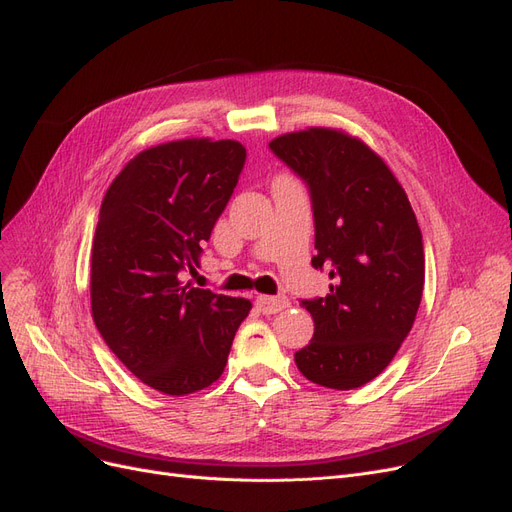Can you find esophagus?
Returning <instances> with one entry per match:
<instances>
[{
	"label": "esophagus",
	"mask_w": 512,
	"mask_h": 512,
	"mask_svg": "<svg viewBox=\"0 0 512 512\" xmlns=\"http://www.w3.org/2000/svg\"><path fill=\"white\" fill-rule=\"evenodd\" d=\"M255 304H257V308H259L263 314H278V312L289 308V299H287L285 295H276V297L259 295Z\"/></svg>",
	"instance_id": "esophagus-1"
}]
</instances>
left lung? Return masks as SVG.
<instances>
[{
	"label": "left lung",
	"mask_w": 512,
	"mask_h": 512,
	"mask_svg": "<svg viewBox=\"0 0 512 512\" xmlns=\"http://www.w3.org/2000/svg\"><path fill=\"white\" fill-rule=\"evenodd\" d=\"M274 156L310 189L312 266L325 297L304 299L312 342L295 352L310 382L352 390L380 375L409 335L424 291V244L405 189L361 139L335 128L276 137Z\"/></svg>",
	"instance_id": "obj_1"
}]
</instances>
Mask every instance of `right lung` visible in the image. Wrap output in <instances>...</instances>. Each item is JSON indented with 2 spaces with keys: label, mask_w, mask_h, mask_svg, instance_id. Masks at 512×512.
I'll list each match as a JSON object with an SVG mask.
<instances>
[{
  "label": "right lung",
  "mask_w": 512,
  "mask_h": 512,
  "mask_svg": "<svg viewBox=\"0 0 512 512\" xmlns=\"http://www.w3.org/2000/svg\"><path fill=\"white\" fill-rule=\"evenodd\" d=\"M238 141L149 147L113 179L90 259L92 318L109 350L149 388L192 394L219 380L251 301L192 287L202 244L244 168Z\"/></svg>",
  "instance_id": "obj_1"
}]
</instances>
